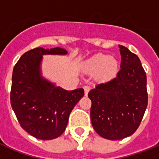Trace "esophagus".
Segmentation results:
<instances>
[{
  "mask_svg": "<svg viewBox=\"0 0 159 159\" xmlns=\"http://www.w3.org/2000/svg\"><path fill=\"white\" fill-rule=\"evenodd\" d=\"M83 88H84L85 96H87V95H88V92H89V91L91 90V87H90L89 86H84Z\"/></svg>",
  "mask_w": 159,
  "mask_h": 159,
  "instance_id": "obj_1",
  "label": "esophagus"
}]
</instances>
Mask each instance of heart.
<instances>
[{"instance_id":"b5f03b06","label":"heart","mask_w":159,"mask_h":159,"mask_svg":"<svg viewBox=\"0 0 159 159\" xmlns=\"http://www.w3.org/2000/svg\"><path fill=\"white\" fill-rule=\"evenodd\" d=\"M82 70L87 73H95L99 82H107L116 77L118 72V62L115 57L103 53H97L85 61Z\"/></svg>"}]
</instances>
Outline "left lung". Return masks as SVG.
Masks as SVG:
<instances>
[{
	"label": "left lung",
	"instance_id": "8db88e82",
	"mask_svg": "<svg viewBox=\"0 0 159 159\" xmlns=\"http://www.w3.org/2000/svg\"><path fill=\"white\" fill-rule=\"evenodd\" d=\"M119 48L121 62L117 76L88 93L92 126L100 136L111 140L132 135L148 105L147 77L140 60L125 46Z\"/></svg>",
	"mask_w": 159,
	"mask_h": 159
}]
</instances>
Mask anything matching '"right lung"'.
Segmentation results:
<instances>
[{"instance_id": "1", "label": "right lung", "mask_w": 159, "mask_h": 159, "mask_svg": "<svg viewBox=\"0 0 159 159\" xmlns=\"http://www.w3.org/2000/svg\"><path fill=\"white\" fill-rule=\"evenodd\" d=\"M64 48H34L24 53L13 69L11 103L21 127L43 140L59 137L84 90L67 91L42 74L43 55H67Z\"/></svg>"}]
</instances>
